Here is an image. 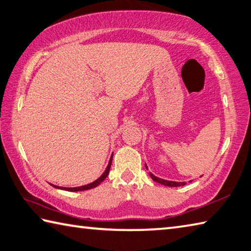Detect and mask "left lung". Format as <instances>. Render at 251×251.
Listing matches in <instances>:
<instances>
[{"mask_svg": "<svg viewBox=\"0 0 251 251\" xmlns=\"http://www.w3.org/2000/svg\"><path fill=\"white\" fill-rule=\"evenodd\" d=\"M146 168H147V166H146ZM149 176H151V179L153 181H156V182H158V183L167 185V186H181V185L185 184L184 182H175V181H167V180H163V179H159V177L154 176L152 173H149Z\"/></svg>", "mask_w": 251, "mask_h": 251, "instance_id": "obj_1", "label": "left lung"}]
</instances>
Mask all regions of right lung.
<instances>
[{
	"label": "right lung",
	"instance_id": "obj_1",
	"mask_svg": "<svg viewBox=\"0 0 251 251\" xmlns=\"http://www.w3.org/2000/svg\"><path fill=\"white\" fill-rule=\"evenodd\" d=\"M112 159H113V156H112L111 159H110V162H108L106 170L104 171L103 175H102L101 176H100L98 180H95L94 182H92V183L86 184V185H83V186H78V188H60V186H56V185H52V186H54V188H57V189H62V190H66V191H70V192H76V191H84V190L93 189V188H95V186H98L100 183H101V182H103L104 180L106 179L107 175H108V173H110L111 165H112Z\"/></svg>",
	"mask_w": 251,
	"mask_h": 251
}]
</instances>
